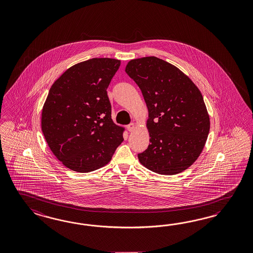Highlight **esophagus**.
<instances>
[{
  "label": "esophagus",
  "instance_id": "1",
  "mask_svg": "<svg viewBox=\"0 0 253 253\" xmlns=\"http://www.w3.org/2000/svg\"><path fill=\"white\" fill-rule=\"evenodd\" d=\"M135 128H136V124L135 123H131L127 126V130L130 131V132H131V131H133Z\"/></svg>",
  "mask_w": 253,
  "mask_h": 253
}]
</instances>
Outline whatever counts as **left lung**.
<instances>
[{
    "label": "left lung",
    "mask_w": 253,
    "mask_h": 253,
    "mask_svg": "<svg viewBox=\"0 0 253 253\" xmlns=\"http://www.w3.org/2000/svg\"><path fill=\"white\" fill-rule=\"evenodd\" d=\"M126 72L137 83L149 112L150 145L137 154L142 166L160 174H176L199 158L210 131L200 89L176 66L155 57L130 60Z\"/></svg>",
    "instance_id": "left-lung-1"
}]
</instances>
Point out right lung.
Wrapping results in <instances>:
<instances>
[{
    "mask_svg": "<svg viewBox=\"0 0 253 253\" xmlns=\"http://www.w3.org/2000/svg\"><path fill=\"white\" fill-rule=\"evenodd\" d=\"M120 60L92 58L68 68L44 102L42 129L62 164L88 173L106 166L123 142L125 128L114 123L107 87Z\"/></svg>",
    "mask_w": 253,
    "mask_h": 253,
    "instance_id": "add662e5",
    "label": "right lung"
}]
</instances>
